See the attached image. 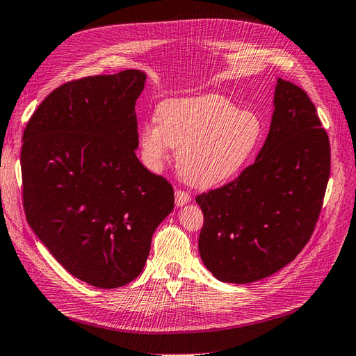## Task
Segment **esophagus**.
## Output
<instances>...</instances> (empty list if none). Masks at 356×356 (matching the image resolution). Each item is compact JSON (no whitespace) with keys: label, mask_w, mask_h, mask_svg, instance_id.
<instances>
[{"label":"esophagus","mask_w":356,"mask_h":356,"mask_svg":"<svg viewBox=\"0 0 356 356\" xmlns=\"http://www.w3.org/2000/svg\"><path fill=\"white\" fill-rule=\"evenodd\" d=\"M176 205L177 207H181V205H185L186 202L191 201V195L189 192L183 191V189H176Z\"/></svg>","instance_id":"obj_1"}]
</instances>
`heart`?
<instances>
[{
    "mask_svg": "<svg viewBox=\"0 0 356 356\" xmlns=\"http://www.w3.org/2000/svg\"><path fill=\"white\" fill-rule=\"evenodd\" d=\"M156 123L145 124L140 147L146 165L161 170L168 147L177 149V168L192 186L213 188L236 176L261 139V121L238 111L220 95L168 99L156 109Z\"/></svg>",
    "mask_w": 356,
    "mask_h": 356,
    "instance_id": "b5f03b06",
    "label": "heart"
}]
</instances>
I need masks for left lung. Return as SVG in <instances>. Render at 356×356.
<instances>
[{"instance_id":"obj_1","label":"left lung","mask_w":356,"mask_h":356,"mask_svg":"<svg viewBox=\"0 0 356 356\" xmlns=\"http://www.w3.org/2000/svg\"><path fill=\"white\" fill-rule=\"evenodd\" d=\"M256 161L197 195L200 254L217 280L248 284L278 272L311 239L330 177V140L306 91L285 79Z\"/></svg>"}]
</instances>
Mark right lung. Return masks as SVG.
<instances>
[{
  "mask_svg": "<svg viewBox=\"0 0 356 356\" xmlns=\"http://www.w3.org/2000/svg\"><path fill=\"white\" fill-rule=\"evenodd\" d=\"M145 74L72 79L29 118L20 151L22 198L53 257L99 289L139 277L175 191L137 159L136 100Z\"/></svg>",
  "mask_w": 356,
  "mask_h": 356,
  "instance_id": "right-lung-1",
  "label": "right lung"
}]
</instances>
